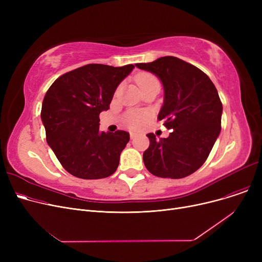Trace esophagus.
<instances>
[{
    "mask_svg": "<svg viewBox=\"0 0 262 262\" xmlns=\"http://www.w3.org/2000/svg\"><path fill=\"white\" fill-rule=\"evenodd\" d=\"M129 136H130V139H134L135 137L137 136V133H136V132H130V133H129Z\"/></svg>",
    "mask_w": 262,
    "mask_h": 262,
    "instance_id": "obj_1",
    "label": "esophagus"
}]
</instances>
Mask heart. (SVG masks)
<instances>
[{"label": "heart", "instance_id": "b5f03b06", "mask_svg": "<svg viewBox=\"0 0 262 262\" xmlns=\"http://www.w3.org/2000/svg\"><path fill=\"white\" fill-rule=\"evenodd\" d=\"M136 81L140 89H143L152 84H158L157 78L149 73L139 74L137 76ZM145 119H146V114L142 112H129L125 115V117H124V121H125V123L130 127H137L141 125V124L145 121Z\"/></svg>", "mask_w": 262, "mask_h": 262}]
</instances>
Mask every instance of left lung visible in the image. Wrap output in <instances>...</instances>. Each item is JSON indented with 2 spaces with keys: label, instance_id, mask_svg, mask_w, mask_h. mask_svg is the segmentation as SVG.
Returning <instances> with one entry per match:
<instances>
[{
  "label": "left lung",
  "instance_id": "1",
  "mask_svg": "<svg viewBox=\"0 0 262 262\" xmlns=\"http://www.w3.org/2000/svg\"><path fill=\"white\" fill-rule=\"evenodd\" d=\"M155 74L163 86L158 120L173 129L168 138L147 134L143 153L146 169L155 176L183 178L199 170L209 156L221 132L223 106L210 78L199 68L173 56L136 63Z\"/></svg>",
  "mask_w": 262,
  "mask_h": 262
}]
</instances>
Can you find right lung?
Instances as JSON below:
<instances>
[{
	"label": "right lung",
	"instance_id": "add662e5",
	"mask_svg": "<svg viewBox=\"0 0 262 262\" xmlns=\"http://www.w3.org/2000/svg\"><path fill=\"white\" fill-rule=\"evenodd\" d=\"M134 68L86 64L58 77L46 93L41 120L47 142L73 176L100 180L116 172L129 134L101 132L99 117Z\"/></svg>",
	"mask_w": 262,
	"mask_h": 262
}]
</instances>
